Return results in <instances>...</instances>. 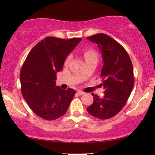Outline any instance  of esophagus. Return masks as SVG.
<instances>
[{
	"instance_id": "1",
	"label": "esophagus",
	"mask_w": 155,
	"mask_h": 155,
	"mask_svg": "<svg viewBox=\"0 0 155 155\" xmlns=\"http://www.w3.org/2000/svg\"><path fill=\"white\" fill-rule=\"evenodd\" d=\"M77 93L79 94V95H84V92L83 91H81V90H78V91H77Z\"/></svg>"
}]
</instances>
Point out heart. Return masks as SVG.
<instances>
[{
  "label": "heart",
  "instance_id": "obj_1",
  "mask_svg": "<svg viewBox=\"0 0 155 155\" xmlns=\"http://www.w3.org/2000/svg\"><path fill=\"white\" fill-rule=\"evenodd\" d=\"M84 57V59L86 60V62L90 61V60H97V52L93 49H85L83 52ZM71 59V55H68L66 59L65 60V65H67L69 63Z\"/></svg>",
  "mask_w": 155,
  "mask_h": 155
}]
</instances>
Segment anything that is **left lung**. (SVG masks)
I'll use <instances>...</instances> for the list:
<instances>
[{
	"instance_id": "left-lung-1",
	"label": "left lung",
	"mask_w": 155,
	"mask_h": 155,
	"mask_svg": "<svg viewBox=\"0 0 155 155\" xmlns=\"http://www.w3.org/2000/svg\"><path fill=\"white\" fill-rule=\"evenodd\" d=\"M87 38L97 44L102 54L101 86L104 89L103 97L92 93L94 102L87 111L96 118L107 120L121 111L130 95L134 85L132 62L124 47L108 35L97 33Z\"/></svg>"
}]
</instances>
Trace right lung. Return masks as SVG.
<instances>
[{"label":"right lung","mask_w":155,"mask_h":155,"mask_svg":"<svg viewBox=\"0 0 155 155\" xmlns=\"http://www.w3.org/2000/svg\"><path fill=\"white\" fill-rule=\"evenodd\" d=\"M81 41L46 37L30 51L21 68V91L36 115L54 120L66 113L76 91L56 86L57 72L63 69L67 56Z\"/></svg>","instance_id":"obj_1"}]
</instances>
